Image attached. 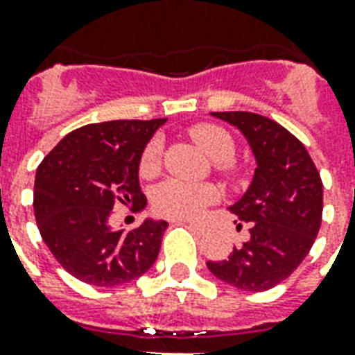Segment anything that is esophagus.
I'll list each match as a JSON object with an SVG mask.
<instances>
[{"label": "esophagus", "instance_id": "obj_1", "mask_svg": "<svg viewBox=\"0 0 355 355\" xmlns=\"http://www.w3.org/2000/svg\"><path fill=\"white\" fill-rule=\"evenodd\" d=\"M186 227H188L189 230H193L197 236H202V234H205V230H206L202 225H199V223H193V221H186Z\"/></svg>", "mask_w": 355, "mask_h": 355}]
</instances>
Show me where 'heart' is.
<instances>
[{"mask_svg": "<svg viewBox=\"0 0 355 355\" xmlns=\"http://www.w3.org/2000/svg\"><path fill=\"white\" fill-rule=\"evenodd\" d=\"M191 136L206 150V155L216 162V171L228 180H237L241 177L239 167L234 164L236 156V139L232 134L214 123H202L191 128ZM162 141L158 138L150 139L145 145L139 158V173L150 177L160 167ZM219 199L217 189L211 184L186 182L180 178H169L153 191V208L169 219H195L210 205Z\"/></svg>", "mask_w": 355, "mask_h": 355, "instance_id": "heart-1", "label": "heart"}]
</instances>
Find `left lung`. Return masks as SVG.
<instances>
[{
  "label": "left lung",
  "mask_w": 355,
  "mask_h": 355,
  "mask_svg": "<svg viewBox=\"0 0 355 355\" xmlns=\"http://www.w3.org/2000/svg\"><path fill=\"white\" fill-rule=\"evenodd\" d=\"M245 134L258 167L230 211L248 223L250 239L221 261H208L219 280L243 291H267L291 276L313 247L322 221V180L302 141L252 112H211ZM241 227V225H239Z\"/></svg>",
  "instance_id": "obj_1"
}]
</instances>
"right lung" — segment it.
I'll list each match as a JSON object with an SVG mask.
<instances>
[{"label":"right lung","instance_id":"right-lung-1","mask_svg":"<svg viewBox=\"0 0 355 355\" xmlns=\"http://www.w3.org/2000/svg\"><path fill=\"white\" fill-rule=\"evenodd\" d=\"M162 119L92 123L64 136L42 160L35 180V217L58 263L77 280L114 287L136 280L160 252L166 221L112 230L114 206L144 208L139 158Z\"/></svg>","mask_w":355,"mask_h":355}]
</instances>
